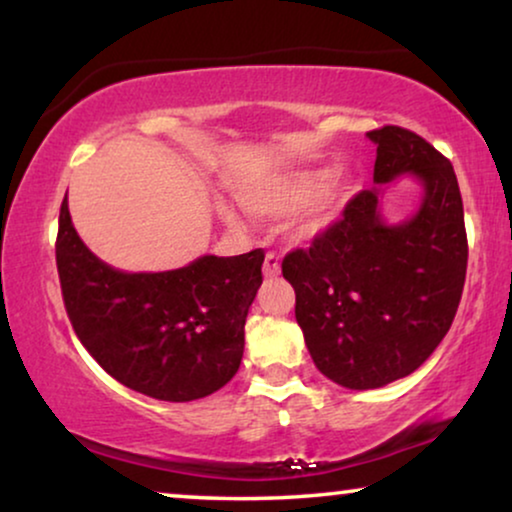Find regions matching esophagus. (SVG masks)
I'll use <instances>...</instances> for the list:
<instances>
[{"instance_id":"34e87169","label":"esophagus","mask_w":512,"mask_h":512,"mask_svg":"<svg viewBox=\"0 0 512 512\" xmlns=\"http://www.w3.org/2000/svg\"><path fill=\"white\" fill-rule=\"evenodd\" d=\"M279 268H282V263H279V256L275 254V251H268V254H265V261H263V275L265 277H277Z\"/></svg>"}]
</instances>
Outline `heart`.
<instances>
[{
    "label": "heart",
    "instance_id": "1",
    "mask_svg": "<svg viewBox=\"0 0 512 512\" xmlns=\"http://www.w3.org/2000/svg\"><path fill=\"white\" fill-rule=\"evenodd\" d=\"M331 172L328 170H296L270 177L261 184L249 186L242 191V202L251 212L268 219H282L317 198L312 212L300 226V235L310 237L326 230L338 216L345 191L340 184H328Z\"/></svg>",
    "mask_w": 512,
    "mask_h": 512
}]
</instances>
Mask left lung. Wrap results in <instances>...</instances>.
Instances as JSON below:
<instances>
[{
    "label": "left lung",
    "mask_w": 512,
    "mask_h": 512,
    "mask_svg": "<svg viewBox=\"0 0 512 512\" xmlns=\"http://www.w3.org/2000/svg\"><path fill=\"white\" fill-rule=\"evenodd\" d=\"M368 137L377 144V184L405 172L422 181L419 212L387 226L377 209L380 188L361 191L310 249H293L282 261L314 366L347 389L384 387L429 359L450 331L468 265L464 202L450 160L398 125Z\"/></svg>",
    "instance_id": "obj_1"
}]
</instances>
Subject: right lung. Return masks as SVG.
I'll return each mask as SVG.
<instances>
[{
    "label": "right lung",
    "mask_w": 512,
    "mask_h": 512,
    "mask_svg": "<svg viewBox=\"0 0 512 512\" xmlns=\"http://www.w3.org/2000/svg\"><path fill=\"white\" fill-rule=\"evenodd\" d=\"M263 258L254 249L128 275L90 254L67 198L60 207L55 263L76 338L114 380L158 401H195L233 380Z\"/></svg>",
    "instance_id": "1"
}]
</instances>
